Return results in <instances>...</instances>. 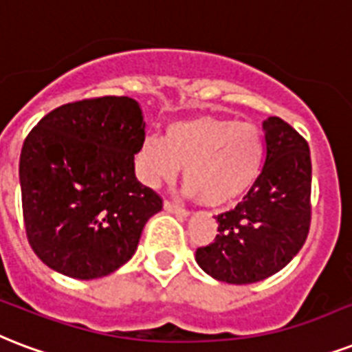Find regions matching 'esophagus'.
Returning <instances> with one entry per match:
<instances>
[{"label":"esophagus","mask_w":352,"mask_h":352,"mask_svg":"<svg viewBox=\"0 0 352 352\" xmlns=\"http://www.w3.org/2000/svg\"><path fill=\"white\" fill-rule=\"evenodd\" d=\"M164 210L170 212V214H177V216H181V218H188L190 216V212L186 208H182L179 205H173L170 201H164Z\"/></svg>","instance_id":"esophagus-1"}]
</instances>
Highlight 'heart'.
<instances>
[{"label":"heart","instance_id":"obj_1","mask_svg":"<svg viewBox=\"0 0 352 352\" xmlns=\"http://www.w3.org/2000/svg\"><path fill=\"white\" fill-rule=\"evenodd\" d=\"M264 155V134L253 123L195 116L171 122L164 138L147 136L140 171L147 184L157 186L184 168L186 195L208 206H227L256 184Z\"/></svg>","mask_w":352,"mask_h":352}]
</instances>
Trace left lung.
Returning <instances> with one entry per match:
<instances>
[{
	"instance_id": "8db88e82",
	"label": "left lung",
	"mask_w": 352,
	"mask_h": 352,
	"mask_svg": "<svg viewBox=\"0 0 352 352\" xmlns=\"http://www.w3.org/2000/svg\"><path fill=\"white\" fill-rule=\"evenodd\" d=\"M265 160L256 184L234 210L219 214L216 240L195 251L206 275L253 284L280 272L310 229L312 160L307 140L277 116L262 123Z\"/></svg>"
}]
</instances>
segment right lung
Returning <instances> with one entry per match:
<instances>
[{"instance_id":"add662e5","label":"right lung","mask_w":352,"mask_h":352,"mask_svg":"<svg viewBox=\"0 0 352 352\" xmlns=\"http://www.w3.org/2000/svg\"><path fill=\"white\" fill-rule=\"evenodd\" d=\"M146 140L140 103L82 99L45 114L23 142L20 186L25 232L47 267L107 277L133 258L162 199L134 175Z\"/></svg>"}]
</instances>
